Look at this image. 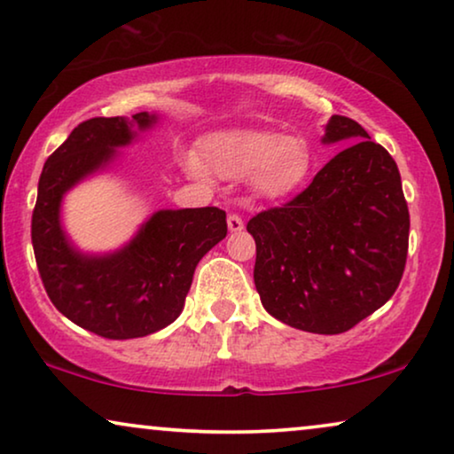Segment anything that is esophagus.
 I'll return each instance as SVG.
<instances>
[{
    "instance_id": "esophagus-1",
    "label": "esophagus",
    "mask_w": 454,
    "mask_h": 454,
    "mask_svg": "<svg viewBox=\"0 0 454 454\" xmlns=\"http://www.w3.org/2000/svg\"><path fill=\"white\" fill-rule=\"evenodd\" d=\"M227 225H229V231H241V229H244V219H241L239 215H229L227 216Z\"/></svg>"
}]
</instances>
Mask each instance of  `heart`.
Segmentation results:
<instances>
[{"label":"heart","mask_w":454,"mask_h":454,"mask_svg":"<svg viewBox=\"0 0 454 454\" xmlns=\"http://www.w3.org/2000/svg\"><path fill=\"white\" fill-rule=\"evenodd\" d=\"M202 162L221 177L241 179L250 176L256 196L283 198L301 188L312 169V151L301 136H281L264 129H229L202 145ZM192 176L207 177L196 157L185 160Z\"/></svg>","instance_id":"1"}]
</instances>
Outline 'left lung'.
<instances>
[{"instance_id": "left-lung-1", "label": "left lung", "mask_w": 454, "mask_h": 454, "mask_svg": "<svg viewBox=\"0 0 454 454\" xmlns=\"http://www.w3.org/2000/svg\"><path fill=\"white\" fill-rule=\"evenodd\" d=\"M353 140L283 207L247 221L266 312L306 333L349 331L384 306L407 262L409 208L388 151L333 115L322 142Z\"/></svg>"}]
</instances>
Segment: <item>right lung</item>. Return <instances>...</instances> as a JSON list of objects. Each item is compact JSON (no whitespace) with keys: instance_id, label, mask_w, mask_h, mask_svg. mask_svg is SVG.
Listing matches in <instances>:
<instances>
[{"instance_id":"right-lung-1","label":"right lung","mask_w":454,"mask_h":454,"mask_svg":"<svg viewBox=\"0 0 454 454\" xmlns=\"http://www.w3.org/2000/svg\"><path fill=\"white\" fill-rule=\"evenodd\" d=\"M157 115L92 117L72 129L47 159L33 210V247L41 281L53 306L74 325L105 339L157 333L182 314L196 264L227 235L216 207L159 210L121 250L89 256L67 241L59 223L61 198L72 185L103 169L117 146L148 129Z\"/></svg>"}]
</instances>
